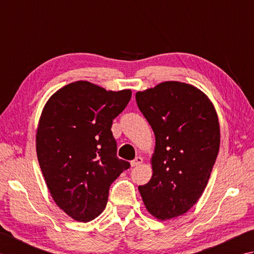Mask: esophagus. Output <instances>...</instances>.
<instances>
[{"mask_svg":"<svg viewBox=\"0 0 254 254\" xmlns=\"http://www.w3.org/2000/svg\"><path fill=\"white\" fill-rule=\"evenodd\" d=\"M143 162V160L141 157H137L136 159L131 161V167H138V165H140Z\"/></svg>","mask_w":254,"mask_h":254,"instance_id":"1","label":"esophagus"}]
</instances>
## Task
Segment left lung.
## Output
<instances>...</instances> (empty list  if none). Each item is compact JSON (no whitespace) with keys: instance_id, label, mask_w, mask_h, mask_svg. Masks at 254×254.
I'll return each mask as SVG.
<instances>
[{"instance_id":"1","label":"left lung","mask_w":254,"mask_h":254,"mask_svg":"<svg viewBox=\"0 0 254 254\" xmlns=\"http://www.w3.org/2000/svg\"><path fill=\"white\" fill-rule=\"evenodd\" d=\"M139 110L156 136L152 177L138 188L158 219L185 214L197 203L219 151L220 128L204 92L178 81L136 93Z\"/></svg>"}]
</instances>
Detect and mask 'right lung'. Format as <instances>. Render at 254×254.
Wrapping results in <instances>:
<instances>
[{"instance_id": "obj_1", "label": "right lung", "mask_w": 254, "mask_h": 254, "mask_svg": "<svg viewBox=\"0 0 254 254\" xmlns=\"http://www.w3.org/2000/svg\"><path fill=\"white\" fill-rule=\"evenodd\" d=\"M130 98V90L76 81L51 95L41 112L36 133L41 172L55 203L76 221L104 210L111 184L130 167L117 158L111 130Z\"/></svg>"}]
</instances>
